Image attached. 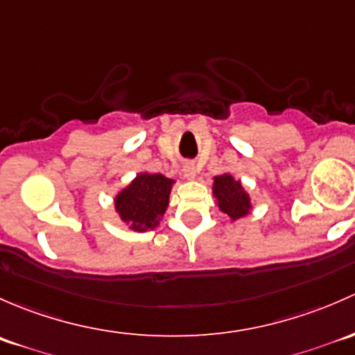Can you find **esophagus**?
<instances>
[{"mask_svg":"<svg viewBox=\"0 0 355 355\" xmlns=\"http://www.w3.org/2000/svg\"><path fill=\"white\" fill-rule=\"evenodd\" d=\"M182 174H184V178L186 179H193L195 178V174H196V171H195V166H193V164H184V166H182Z\"/></svg>","mask_w":355,"mask_h":355,"instance_id":"34e87169","label":"esophagus"}]
</instances>
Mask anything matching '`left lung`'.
I'll return each instance as SVG.
<instances>
[{"label": "left lung", "instance_id": "obj_1", "mask_svg": "<svg viewBox=\"0 0 355 355\" xmlns=\"http://www.w3.org/2000/svg\"><path fill=\"white\" fill-rule=\"evenodd\" d=\"M215 200H217L218 210L224 211L231 220H237L246 217L251 211V198L243 188L241 181L234 179L231 174H222L214 178V188H211Z\"/></svg>", "mask_w": 355, "mask_h": 355}]
</instances>
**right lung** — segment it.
<instances>
[{
    "label": "right lung",
    "instance_id": "1",
    "mask_svg": "<svg viewBox=\"0 0 355 355\" xmlns=\"http://www.w3.org/2000/svg\"><path fill=\"white\" fill-rule=\"evenodd\" d=\"M173 179L162 174L140 173L116 195L114 208L131 231L147 232L159 225L169 205Z\"/></svg>",
    "mask_w": 355,
    "mask_h": 355
}]
</instances>
